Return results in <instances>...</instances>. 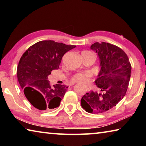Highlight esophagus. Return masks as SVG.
<instances>
[{
	"instance_id": "obj_1",
	"label": "esophagus",
	"mask_w": 146,
	"mask_h": 146,
	"mask_svg": "<svg viewBox=\"0 0 146 146\" xmlns=\"http://www.w3.org/2000/svg\"><path fill=\"white\" fill-rule=\"evenodd\" d=\"M74 84H75V83H71V84H70V86H73ZM88 91H90V90H89V88H88Z\"/></svg>"
}]
</instances>
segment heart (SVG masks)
Segmentation results:
<instances>
[{
  "instance_id": "b5f03b06",
  "label": "heart",
  "mask_w": 146,
  "mask_h": 146,
  "mask_svg": "<svg viewBox=\"0 0 146 146\" xmlns=\"http://www.w3.org/2000/svg\"><path fill=\"white\" fill-rule=\"evenodd\" d=\"M88 52V51H86ZM91 74L90 73H78L73 76L72 80L73 82H80L82 84H88L90 80Z\"/></svg>"
}]
</instances>
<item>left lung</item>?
<instances>
[{"mask_svg": "<svg viewBox=\"0 0 146 146\" xmlns=\"http://www.w3.org/2000/svg\"><path fill=\"white\" fill-rule=\"evenodd\" d=\"M91 49L98 53L100 59L101 69L95 82L103 93H86L80 102L87 112L98 114L115 107L125 95L131 65L126 53L113 44L95 42Z\"/></svg>", "mask_w": 146, "mask_h": 146, "instance_id": "left-lung-1", "label": "left lung"}]
</instances>
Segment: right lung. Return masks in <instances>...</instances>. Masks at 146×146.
I'll return each mask as SVG.
<instances>
[{
    "instance_id": "right-lung-1",
    "label": "right lung",
    "mask_w": 146,
    "mask_h": 146,
    "mask_svg": "<svg viewBox=\"0 0 146 146\" xmlns=\"http://www.w3.org/2000/svg\"><path fill=\"white\" fill-rule=\"evenodd\" d=\"M75 47L42 40L29 47L21 56L17 66L19 84L28 100L38 110L47 111L60 106L68 87L51 86L48 76L59 68L64 54Z\"/></svg>"
}]
</instances>
